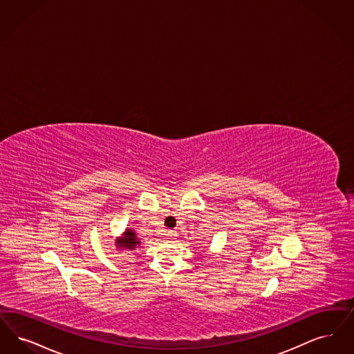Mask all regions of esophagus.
Instances as JSON below:
<instances>
[{
  "label": "esophagus",
  "mask_w": 354,
  "mask_h": 354,
  "mask_svg": "<svg viewBox=\"0 0 354 354\" xmlns=\"http://www.w3.org/2000/svg\"><path fill=\"white\" fill-rule=\"evenodd\" d=\"M174 235H176V232H174V231H173V230L167 231V236H168V238H171V236H174Z\"/></svg>",
  "instance_id": "esophagus-1"
}]
</instances>
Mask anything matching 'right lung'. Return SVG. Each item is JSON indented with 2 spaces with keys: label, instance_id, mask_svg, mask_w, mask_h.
Here are the masks:
<instances>
[{
  "label": "right lung",
  "instance_id": "1",
  "mask_svg": "<svg viewBox=\"0 0 354 354\" xmlns=\"http://www.w3.org/2000/svg\"><path fill=\"white\" fill-rule=\"evenodd\" d=\"M138 239L136 238V234L133 230H127L124 232V236L118 242V247H122V248H135L138 246Z\"/></svg>",
  "mask_w": 354,
  "mask_h": 354
}]
</instances>
